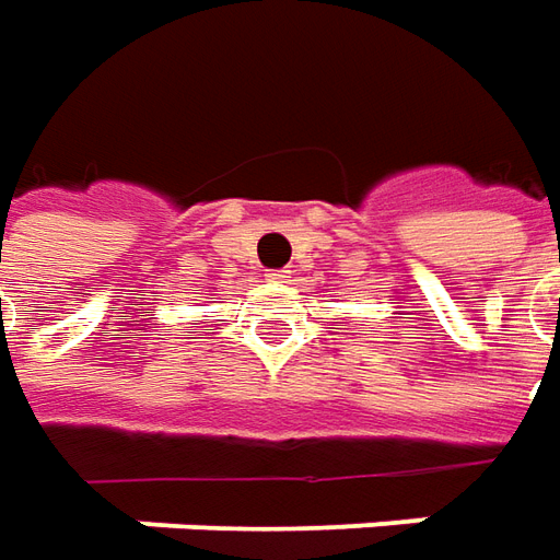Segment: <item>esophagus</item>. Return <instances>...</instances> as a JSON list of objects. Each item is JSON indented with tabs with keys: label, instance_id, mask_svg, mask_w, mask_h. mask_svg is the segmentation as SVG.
Returning <instances> with one entry per match:
<instances>
[{
	"label": "esophagus",
	"instance_id": "obj_1",
	"mask_svg": "<svg viewBox=\"0 0 560 560\" xmlns=\"http://www.w3.org/2000/svg\"><path fill=\"white\" fill-rule=\"evenodd\" d=\"M289 273H292V271H287V268H280V271L268 273V280H273V283H287Z\"/></svg>",
	"mask_w": 560,
	"mask_h": 560
}]
</instances>
